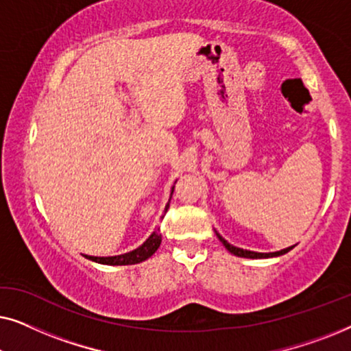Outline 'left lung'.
Instances as JSON below:
<instances>
[{
	"instance_id": "obj_1",
	"label": "left lung",
	"mask_w": 351,
	"mask_h": 351,
	"mask_svg": "<svg viewBox=\"0 0 351 351\" xmlns=\"http://www.w3.org/2000/svg\"><path fill=\"white\" fill-rule=\"evenodd\" d=\"M215 234H217V238L220 239V243H222L223 246L227 247V251L232 252L233 256L244 257V258H268V257H280V256H282V254L289 252L291 249H294V247H295V244H294V246H289V247H286V249H281V251H276V252H254V251H247V249H241V247L233 246V244H230V243L227 241V239L220 237V234H219L217 232H215Z\"/></svg>"
}]
</instances>
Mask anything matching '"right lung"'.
<instances>
[{"label": "right lung", "instance_id": "1", "mask_svg": "<svg viewBox=\"0 0 351 351\" xmlns=\"http://www.w3.org/2000/svg\"><path fill=\"white\" fill-rule=\"evenodd\" d=\"M172 193H174V186L171 189V196H169V201H167L165 210L169 209ZM160 244H161V233H160V228H158L150 234V237L147 238V241L143 243L142 246H138L137 249H134V251H131V252L121 254V256H112V257H94V256H84V257L89 258V261H93V262L102 263V265H134V263H141L143 261H147L148 257H152L153 254L158 251Z\"/></svg>", "mask_w": 351, "mask_h": 351}]
</instances>
